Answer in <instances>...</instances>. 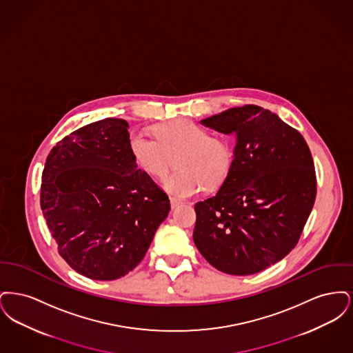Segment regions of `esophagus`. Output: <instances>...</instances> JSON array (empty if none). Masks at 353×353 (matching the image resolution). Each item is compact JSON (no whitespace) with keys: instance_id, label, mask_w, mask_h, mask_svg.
<instances>
[{"instance_id":"1","label":"esophagus","mask_w":353,"mask_h":353,"mask_svg":"<svg viewBox=\"0 0 353 353\" xmlns=\"http://www.w3.org/2000/svg\"><path fill=\"white\" fill-rule=\"evenodd\" d=\"M169 200H170V206H172V209L177 208V206H179V205L181 203V201H180V200H177V199H174V197H170Z\"/></svg>"}]
</instances>
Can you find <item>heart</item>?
<instances>
[{"instance_id": "heart-1", "label": "heart", "mask_w": 353, "mask_h": 353, "mask_svg": "<svg viewBox=\"0 0 353 353\" xmlns=\"http://www.w3.org/2000/svg\"><path fill=\"white\" fill-rule=\"evenodd\" d=\"M154 139L141 132L128 136V151L136 167L152 177H164L170 157L179 169L165 179L164 188L174 197L185 199L223 184L233 167V151L228 141L212 137L189 119L173 120L153 128Z\"/></svg>"}]
</instances>
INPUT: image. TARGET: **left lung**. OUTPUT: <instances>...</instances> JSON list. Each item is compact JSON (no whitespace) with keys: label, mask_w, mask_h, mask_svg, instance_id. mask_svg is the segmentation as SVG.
<instances>
[{"label":"left lung","mask_w":353,"mask_h":353,"mask_svg":"<svg viewBox=\"0 0 353 353\" xmlns=\"http://www.w3.org/2000/svg\"><path fill=\"white\" fill-rule=\"evenodd\" d=\"M234 134L233 167L216 196L197 202L193 241L230 275H252L283 259L302 234L316 197V173L301 132L259 105L202 119Z\"/></svg>","instance_id":"left-lung-1"}]
</instances>
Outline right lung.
<instances>
[{"label": "right lung", "mask_w": 353, "mask_h": 353, "mask_svg": "<svg viewBox=\"0 0 353 353\" xmlns=\"http://www.w3.org/2000/svg\"><path fill=\"white\" fill-rule=\"evenodd\" d=\"M128 123L105 118L48 154L41 209L59 255L81 275L114 281L140 263L170 203L128 151Z\"/></svg>", "instance_id": "1"}]
</instances>
